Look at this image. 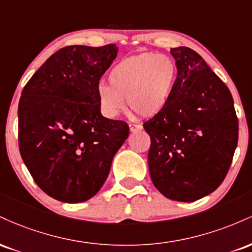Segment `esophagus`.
I'll return each instance as SVG.
<instances>
[{"mask_svg": "<svg viewBox=\"0 0 252 252\" xmlns=\"http://www.w3.org/2000/svg\"><path fill=\"white\" fill-rule=\"evenodd\" d=\"M129 129L130 131H138V130H142V126L141 124H134V123H129Z\"/></svg>", "mask_w": 252, "mask_h": 252, "instance_id": "esophagus-1", "label": "esophagus"}]
</instances>
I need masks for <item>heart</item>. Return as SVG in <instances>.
Listing matches in <instances>:
<instances>
[{"label":"heart","instance_id":"heart-1","mask_svg":"<svg viewBox=\"0 0 252 252\" xmlns=\"http://www.w3.org/2000/svg\"><path fill=\"white\" fill-rule=\"evenodd\" d=\"M109 85L99 83L96 98L105 117L118 116L124 98L132 111L142 117L161 114L168 104L176 80L175 63L164 54L142 53L115 63Z\"/></svg>","mask_w":252,"mask_h":252}]
</instances>
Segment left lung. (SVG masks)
<instances>
[{"instance_id": "obj_1", "label": "left lung", "mask_w": 252, "mask_h": 252, "mask_svg": "<svg viewBox=\"0 0 252 252\" xmlns=\"http://www.w3.org/2000/svg\"><path fill=\"white\" fill-rule=\"evenodd\" d=\"M178 68L166 108L143 124L150 136L148 166L161 194L190 202L209 195L226 176L238 142L230 90L189 47L170 50Z\"/></svg>"}]
</instances>
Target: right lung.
Wrapping results in <instances>:
<instances>
[{
  "mask_svg": "<svg viewBox=\"0 0 252 252\" xmlns=\"http://www.w3.org/2000/svg\"><path fill=\"white\" fill-rule=\"evenodd\" d=\"M117 52L115 43L66 46L46 60L21 94L20 154L37 186L59 201L96 195L128 138V124L102 116L96 98Z\"/></svg>",
  "mask_w": 252,
  "mask_h": 252,
  "instance_id": "add662e5",
  "label": "right lung"
}]
</instances>
